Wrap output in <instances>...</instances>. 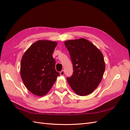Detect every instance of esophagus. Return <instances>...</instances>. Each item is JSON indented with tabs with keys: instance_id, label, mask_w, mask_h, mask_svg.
Listing matches in <instances>:
<instances>
[{
	"instance_id": "34e87169",
	"label": "esophagus",
	"mask_w": 130,
	"mask_h": 130,
	"mask_svg": "<svg viewBox=\"0 0 130 130\" xmlns=\"http://www.w3.org/2000/svg\"><path fill=\"white\" fill-rule=\"evenodd\" d=\"M60 75H64V70H62V71L60 73Z\"/></svg>"
}]
</instances>
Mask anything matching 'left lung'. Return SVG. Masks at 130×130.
<instances>
[{
  "label": "left lung",
  "instance_id": "obj_1",
  "mask_svg": "<svg viewBox=\"0 0 130 130\" xmlns=\"http://www.w3.org/2000/svg\"><path fill=\"white\" fill-rule=\"evenodd\" d=\"M73 66V74L67 80L77 95L91 94L100 84L105 70L100 50L85 38L64 42Z\"/></svg>",
  "mask_w": 130,
  "mask_h": 130
}]
</instances>
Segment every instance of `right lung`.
I'll return each mask as SVG.
<instances>
[{
  "mask_svg": "<svg viewBox=\"0 0 130 130\" xmlns=\"http://www.w3.org/2000/svg\"><path fill=\"white\" fill-rule=\"evenodd\" d=\"M56 42L39 40L31 45L23 55L21 63V75L29 91L39 96L48 93L60 75L55 70L53 54Z\"/></svg>",
  "mask_w": 130,
  "mask_h": 130,
  "instance_id": "right-lung-1",
  "label": "right lung"
}]
</instances>
